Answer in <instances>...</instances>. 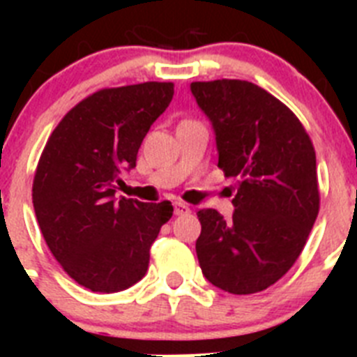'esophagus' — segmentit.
<instances>
[{
    "instance_id": "esophagus-1",
    "label": "esophagus",
    "mask_w": 357,
    "mask_h": 357,
    "mask_svg": "<svg viewBox=\"0 0 357 357\" xmlns=\"http://www.w3.org/2000/svg\"><path fill=\"white\" fill-rule=\"evenodd\" d=\"M191 213V209H189V206L185 204V202H175V214L176 216H182V214H188Z\"/></svg>"
}]
</instances>
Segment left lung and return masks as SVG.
I'll return each instance as SVG.
<instances>
[{"label": "left lung", "instance_id": "8db88e82", "mask_svg": "<svg viewBox=\"0 0 357 357\" xmlns=\"http://www.w3.org/2000/svg\"><path fill=\"white\" fill-rule=\"evenodd\" d=\"M191 93L213 123L218 168L236 178L230 220L197 213L202 273L234 295L263 291L295 264L318 216L313 143L301 119L252 82H193Z\"/></svg>", "mask_w": 357, "mask_h": 357}]
</instances>
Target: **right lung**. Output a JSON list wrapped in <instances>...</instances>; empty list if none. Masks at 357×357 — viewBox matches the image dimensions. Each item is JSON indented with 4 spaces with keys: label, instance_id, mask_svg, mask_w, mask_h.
I'll return each mask as SVG.
<instances>
[{
    "label": "right lung",
    "instance_id": "1",
    "mask_svg": "<svg viewBox=\"0 0 357 357\" xmlns=\"http://www.w3.org/2000/svg\"><path fill=\"white\" fill-rule=\"evenodd\" d=\"M173 98L172 82L100 89L61 119L33 176V209L64 272L91 291L114 293L144 277L172 202L118 198L151 123Z\"/></svg>",
    "mask_w": 357,
    "mask_h": 357
}]
</instances>
